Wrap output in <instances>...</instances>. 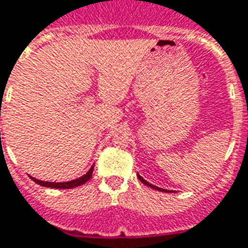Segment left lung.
<instances>
[{"label":"left lung","instance_id":"left-lung-1","mask_svg":"<svg viewBox=\"0 0 248 248\" xmlns=\"http://www.w3.org/2000/svg\"><path fill=\"white\" fill-rule=\"evenodd\" d=\"M138 178L140 179V182H141V183H144V185H147V186H149V187H151V188H154V190H157V191H162V192H169V190H165V188H161V187H157V186H155V185H152V183L147 182V181H145V179L143 178L141 175L138 174Z\"/></svg>","mask_w":248,"mask_h":248}]
</instances>
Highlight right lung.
<instances>
[{"mask_svg":"<svg viewBox=\"0 0 248 248\" xmlns=\"http://www.w3.org/2000/svg\"><path fill=\"white\" fill-rule=\"evenodd\" d=\"M93 165L91 166V169L87 171L86 174L82 175L80 178L74 179V181H69V182H46V181H40V179L33 178L31 175H30V178H31L33 182L37 183V185H40V186L44 187H52V188H73V187L82 186V185H84V183L90 181V178L92 177V173H93Z\"/></svg>","mask_w":248,"mask_h":248,"instance_id":"right-lung-1","label":"right lung"}]
</instances>
